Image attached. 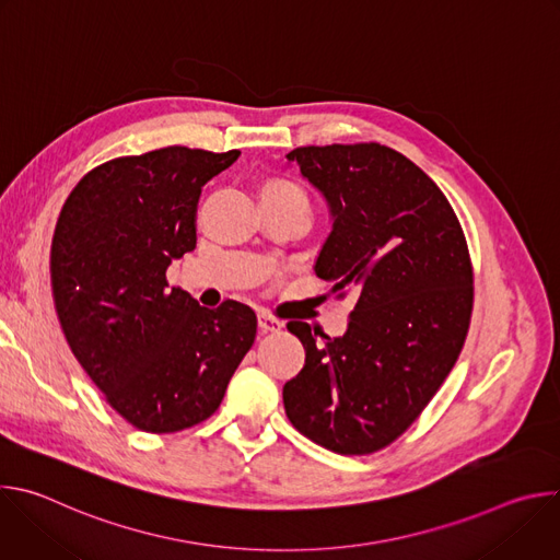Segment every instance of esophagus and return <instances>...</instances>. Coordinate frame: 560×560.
I'll return each instance as SVG.
<instances>
[{
    "instance_id": "1",
    "label": "esophagus",
    "mask_w": 560,
    "mask_h": 560,
    "mask_svg": "<svg viewBox=\"0 0 560 560\" xmlns=\"http://www.w3.org/2000/svg\"><path fill=\"white\" fill-rule=\"evenodd\" d=\"M283 328V322L270 316V314H259V330L261 332H279Z\"/></svg>"
}]
</instances>
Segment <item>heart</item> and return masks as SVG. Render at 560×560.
<instances>
[{
	"instance_id": "b5f03b06",
	"label": "heart",
	"mask_w": 560,
	"mask_h": 560,
	"mask_svg": "<svg viewBox=\"0 0 560 560\" xmlns=\"http://www.w3.org/2000/svg\"><path fill=\"white\" fill-rule=\"evenodd\" d=\"M266 190H288V192H301L294 184H288V182H275L270 186H266Z\"/></svg>"
}]
</instances>
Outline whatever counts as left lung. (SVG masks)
Masks as SVG:
<instances>
[{"label": "left lung", "instance_id": "8db88e82", "mask_svg": "<svg viewBox=\"0 0 560 560\" xmlns=\"http://www.w3.org/2000/svg\"><path fill=\"white\" fill-rule=\"evenodd\" d=\"M324 197L332 228L314 272L357 294L341 337L305 350L283 385L290 423L337 454H370L401 436L454 368L471 314V266L458 219L408 156L378 143L307 145L285 154Z\"/></svg>", "mask_w": 560, "mask_h": 560}]
</instances>
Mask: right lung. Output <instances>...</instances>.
I'll return each mask as SVG.
<instances>
[{
	"label": "right lung",
	"mask_w": 560,
	"mask_h": 560,
	"mask_svg": "<svg viewBox=\"0 0 560 560\" xmlns=\"http://www.w3.org/2000/svg\"><path fill=\"white\" fill-rule=\"evenodd\" d=\"M238 154L171 145L113 159L61 208L50 255L61 330L113 410L143 432L206 421L255 343L248 305L201 307L166 281L197 246L201 186Z\"/></svg>",
	"instance_id": "1"
}]
</instances>
